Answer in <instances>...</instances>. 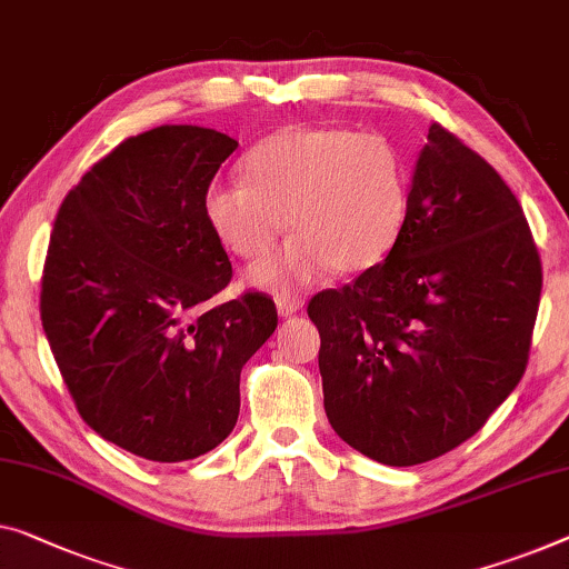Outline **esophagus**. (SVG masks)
I'll return each instance as SVG.
<instances>
[{
  "instance_id": "34e87169",
  "label": "esophagus",
  "mask_w": 569,
  "mask_h": 569,
  "mask_svg": "<svg viewBox=\"0 0 569 569\" xmlns=\"http://www.w3.org/2000/svg\"><path fill=\"white\" fill-rule=\"evenodd\" d=\"M276 307L281 317H293V313L303 307V301H301V296H278Z\"/></svg>"
}]
</instances>
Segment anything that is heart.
Returning a JSON list of instances; mask_svg holds the SVG:
<instances>
[{"label":"heart","instance_id":"heart-1","mask_svg":"<svg viewBox=\"0 0 569 569\" xmlns=\"http://www.w3.org/2000/svg\"><path fill=\"white\" fill-rule=\"evenodd\" d=\"M244 176L211 183L203 214L224 248L244 260L266 258L291 227L293 240L248 276L270 291L319 281L329 268L360 273L378 266L409 219V163L378 132L283 127L244 156Z\"/></svg>","mask_w":569,"mask_h":569}]
</instances>
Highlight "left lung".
Wrapping results in <instances>:
<instances>
[{
	"label": "left lung",
	"mask_w": 569,
	"mask_h": 569,
	"mask_svg": "<svg viewBox=\"0 0 569 569\" xmlns=\"http://www.w3.org/2000/svg\"><path fill=\"white\" fill-rule=\"evenodd\" d=\"M539 296L519 199L431 122L391 256L309 301L332 429L391 468L460 447L519 386Z\"/></svg>",
	"instance_id": "left-lung-1"
}]
</instances>
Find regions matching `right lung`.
I'll return each instance as SVG.
<instances>
[{
    "label": "right lung",
    "instance_id": "right-lung-1",
    "mask_svg": "<svg viewBox=\"0 0 569 569\" xmlns=\"http://www.w3.org/2000/svg\"><path fill=\"white\" fill-rule=\"evenodd\" d=\"M230 134L163 124L127 138L66 193L40 319L81 419L152 462L193 460L234 429L240 372L276 332L268 293L219 307L232 262L203 193Z\"/></svg>",
    "mask_w": 569,
    "mask_h": 569
}]
</instances>
